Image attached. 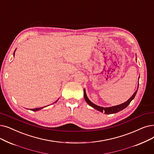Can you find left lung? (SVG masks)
Returning <instances> with one entry per match:
<instances>
[{
  "mask_svg": "<svg viewBox=\"0 0 154 154\" xmlns=\"http://www.w3.org/2000/svg\"><path fill=\"white\" fill-rule=\"evenodd\" d=\"M137 60V59H136ZM137 91H138V89L137 90L134 92V94L132 95V96L128 100V101H126L125 103H123V104H121L119 105H117V106H112V107H109V108H103V107H101V106H97L95 104L92 103L90 100L88 99V96H87L86 95V93H85V89H84V99L85 100V101L87 102V103H88L89 106H91V107H92L93 108H94L96 109H97V111H99L100 112H104L105 114H113V113H116V112H118L120 111H122L123 109H124L125 108H126L127 106H128L129 105V104L131 103V101H132V100L135 98V95L136 94L137 92Z\"/></svg>",
  "mask_w": 154,
  "mask_h": 154,
  "instance_id": "1",
  "label": "left lung"
}]
</instances>
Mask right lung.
Instances as JSON below:
<instances>
[{"label":"right lung","instance_id":"add662e5","mask_svg":"<svg viewBox=\"0 0 154 154\" xmlns=\"http://www.w3.org/2000/svg\"><path fill=\"white\" fill-rule=\"evenodd\" d=\"M15 51H16V50L14 51V54H15ZM58 101V100H57ZM57 101H55V103H56ZM44 108V107H42V108H35V109H31V111H38V110H40V109H43Z\"/></svg>","mask_w":154,"mask_h":154}]
</instances>
